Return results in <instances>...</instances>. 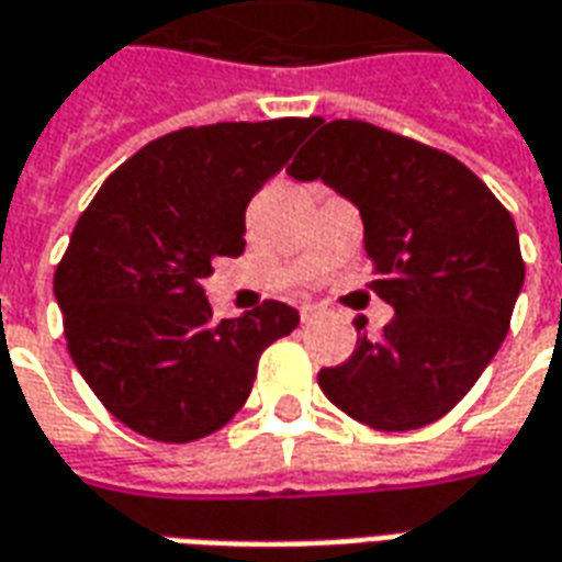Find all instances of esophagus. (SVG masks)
<instances>
[{"mask_svg":"<svg viewBox=\"0 0 562 562\" xmlns=\"http://www.w3.org/2000/svg\"><path fill=\"white\" fill-rule=\"evenodd\" d=\"M316 313H319V307H316L313 301H304V304H301V319H304V322L313 319Z\"/></svg>","mask_w":562,"mask_h":562,"instance_id":"34e87169","label":"esophagus"}]
</instances>
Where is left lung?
<instances>
[{
  "label": "left lung",
  "instance_id": "left-lung-1",
  "mask_svg": "<svg viewBox=\"0 0 562 562\" xmlns=\"http://www.w3.org/2000/svg\"><path fill=\"white\" fill-rule=\"evenodd\" d=\"M292 179L347 198L364 225L374 292L395 307L380 340L362 335L319 386L380 431L441 419L508 335L524 258L508 210L465 164L364 121H319Z\"/></svg>",
  "mask_w": 562,
  "mask_h": 562
}]
</instances>
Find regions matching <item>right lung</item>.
<instances>
[{
	"label": "right lung",
	"instance_id": "1",
	"mask_svg": "<svg viewBox=\"0 0 562 562\" xmlns=\"http://www.w3.org/2000/svg\"><path fill=\"white\" fill-rule=\"evenodd\" d=\"M316 117L225 121L167 133L121 164L78 218L54 273L69 356L109 414L186 445L222 429L252 392L258 356L297 328L265 301L213 319L203 280L246 249V206Z\"/></svg>",
	"mask_w": 562,
	"mask_h": 562
}]
</instances>
